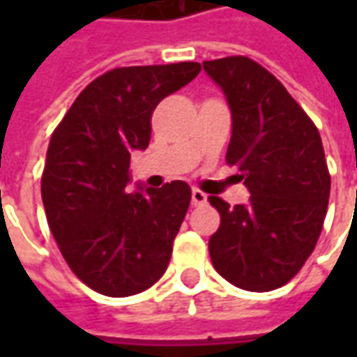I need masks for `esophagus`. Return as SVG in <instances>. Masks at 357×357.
I'll use <instances>...</instances> for the list:
<instances>
[{
	"instance_id": "1",
	"label": "esophagus",
	"mask_w": 357,
	"mask_h": 357,
	"mask_svg": "<svg viewBox=\"0 0 357 357\" xmlns=\"http://www.w3.org/2000/svg\"><path fill=\"white\" fill-rule=\"evenodd\" d=\"M191 202H193L195 206H201V204H206V202H208V197L202 193V191H199V189H193V191H191Z\"/></svg>"
}]
</instances>
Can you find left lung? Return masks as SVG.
I'll list each match as a JSON object with an SVG mask.
<instances>
[{
  "label": "left lung",
  "mask_w": 357,
  "mask_h": 357,
  "mask_svg": "<svg viewBox=\"0 0 357 357\" xmlns=\"http://www.w3.org/2000/svg\"><path fill=\"white\" fill-rule=\"evenodd\" d=\"M231 110L225 160L237 164L250 199L208 201L222 224L210 237L212 264L229 283L252 292L296 275L321 233L331 176L321 135L275 76L248 57L202 63Z\"/></svg>",
  "instance_id": "1"
}]
</instances>
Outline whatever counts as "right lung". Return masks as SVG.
I'll list each match as a JSON object with an SVG mask.
<instances>
[{
	"label": "right lung",
	"instance_id": "add662e5",
	"mask_svg": "<svg viewBox=\"0 0 357 357\" xmlns=\"http://www.w3.org/2000/svg\"><path fill=\"white\" fill-rule=\"evenodd\" d=\"M199 73V63L109 70L51 135L42 176L47 224L76 277L105 296L147 291L170 264L191 187L172 181L130 193V156L149 147L156 105Z\"/></svg>",
	"mask_w": 357,
	"mask_h": 357
}]
</instances>
